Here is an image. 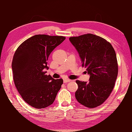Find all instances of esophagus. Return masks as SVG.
I'll return each mask as SVG.
<instances>
[{"mask_svg": "<svg viewBox=\"0 0 132 132\" xmlns=\"http://www.w3.org/2000/svg\"><path fill=\"white\" fill-rule=\"evenodd\" d=\"M71 81V79H68V78H65L63 79V82L64 84L67 83V82H70Z\"/></svg>", "mask_w": 132, "mask_h": 132, "instance_id": "esophagus-1", "label": "esophagus"}]
</instances>
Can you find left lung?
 I'll use <instances>...</instances> for the list:
<instances>
[{
  "instance_id": "8db88e82",
  "label": "left lung",
  "mask_w": 132,
  "mask_h": 132,
  "mask_svg": "<svg viewBox=\"0 0 132 132\" xmlns=\"http://www.w3.org/2000/svg\"><path fill=\"white\" fill-rule=\"evenodd\" d=\"M79 54L82 66L90 75L89 82L77 80L78 102L88 108L102 104L112 93L118 75V63L111 43L92 34L69 38Z\"/></svg>"
}]
</instances>
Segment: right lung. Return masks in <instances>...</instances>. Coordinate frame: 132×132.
I'll return each instance as SVG.
<instances>
[{
  "label": "right lung",
  "mask_w": 132,
  "mask_h": 132,
  "mask_svg": "<svg viewBox=\"0 0 132 132\" xmlns=\"http://www.w3.org/2000/svg\"><path fill=\"white\" fill-rule=\"evenodd\" d=\"M63 36L35 35L24 41L15 51L12 62L15 86L23 100L36 109L51 105L63 84L62 78L46 75L51 53L65 39Z\"/></svg>",
  "instance_id": "add662e5"
}]
</instances>
